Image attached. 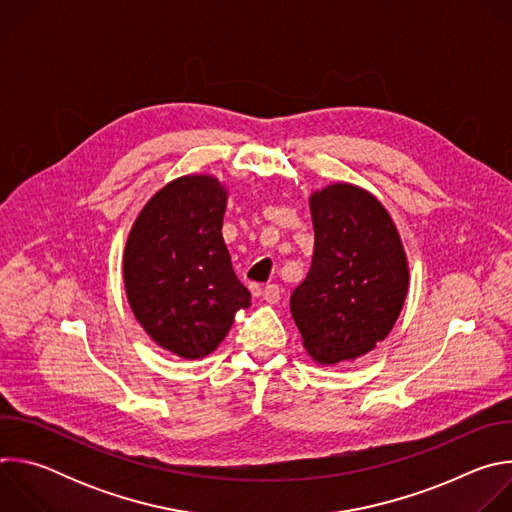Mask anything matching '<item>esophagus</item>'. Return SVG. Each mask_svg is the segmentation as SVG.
<instances>
[{"label":"esophagus","mask_w":512,"mask_h":512,"mask_svg":"<svg viewBox=\"0 0 512 512\" xmlns=\"http://www.w3.org/2000/svg\"><path fill=\"white\" fill-rule=\"evenodd\" d=\"M279 298H281V289H279L277 283H267V285L263 287V300H265L267 304H277Z\"/></svg>","instance_id":"esophagus-1"}]
</instances>
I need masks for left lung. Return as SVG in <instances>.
I'll return each mask as SVG.
<instances>
[{"label":"left lung","mask_w":512,"mask_h":512,"mask_svg":"<svg viewBox=\"0 0 512 512\" xmlns=\"http://www.w3.org/2000/svg\"><path fill=\"white\" fill-rule=\"evenodd\" d=\"M314 255L289 300L306 350L320 364L367 354L403 308L409 271L383 204L352 184L312 194Z\"/></svg>","instance_id":"left-lung-1"}]
</instances>
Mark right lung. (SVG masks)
I'll return each instance as SVG.
<instances>
[{
    "mask_svg": "<svg viewBox=\"0 0 512 512\" xmlns=\"http://www.w3.org/2000/svg\"><path fill=\"white\" fill-rule=\"evenodd\" d=\"M227 192L210 176L164 186L139 212L123 257L129 306L162 348L200 358L251 304L223 239Z\"/></svg>",
    "mask_w": 512,
    "mask_h": 512,
    "instance_id": "right-lung-1",
    "label": "right lung"
}]
</instances>
